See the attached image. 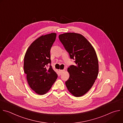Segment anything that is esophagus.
I'll return each instance as SVG.
<instances>
[{"mask_svg": "<svg viewBox=\"0 0 123 123\" xmlns=\"http://www.w3.org/2000/svg\"><path fill=\"white\" fill-rule=\"evenodd\" d=\"M59 71H60V72L61 73H62L65 71V70H59Z\"/></svg>", "mask_w": 123, "mask_h": 123, "instance_id": "34e87169", "label": "esophagus"}]
</instances>
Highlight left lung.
Segmentation results:
<instances>
[{
    "instance_id": "8db88e82",
    "label": "left lung",
    "mask_w": 123,
    "mask_h": 123,
    "mask_svg": "<svg viewBox=\"0 0 123 123\" xmlns=\"http://www.w3.org/2000/svg\"><path fill=\"white\" fill-rule=\"evenodd\" d=\"M59 38L70 58L75 59V65L68 68L69 77L66 81L68 91L74 96L81 97L92 87L98 74V61L96 52L82 35L66 33Z\"/></svg>"
}]
</instances>
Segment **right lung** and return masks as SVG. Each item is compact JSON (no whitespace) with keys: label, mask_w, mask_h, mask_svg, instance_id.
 I'll use <instances>...</instances> for the list:
<instances>
[{"label":"right lung","mask_w":123,"mask_h":123,"mask_svg":"<svg viewBox=\"0 0 123 123\" xmlns=\"http://www.w3.org/2000/svg\"><path fill=\"white\" fill-rule=\"evenodd\" d=\"M56 34L43 35L37 38L28 48L25 57L24 68L30 88L37 94L47 93L55 82L57 74L51 64L50 50Z\"/></svg>","instance_id":"right-lung-1"}]
</instances>
